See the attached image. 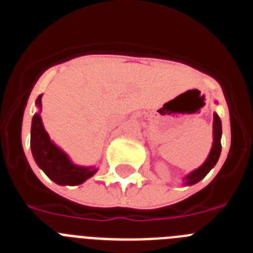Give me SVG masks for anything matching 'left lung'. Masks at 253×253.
Returning <instances> with one entry per match:
<instances>
[{"label":"left lung","mask_w":253,"mask_h":253,"mask_svg":"<svg viewBox=\"0 0 253 253\" xmlns=\"http://www.w3.org/2000/svg\"><path fill=\"white\" fill-rule=\"evenodd\" d=\"M218 104V101H215ZM220 139H222V120L218 116V114L214 113L213 115V144L210 148L209 154H208L207 160L204 161L202 166L195 169L194 171L189 172L184 177V185L185 186H191V185L198 184L199 181H202L205 176L209 173V171L213 169L216 165L222 152V144H220Z\"/></svg>","instance_id":"obj_1"}]
</instances>
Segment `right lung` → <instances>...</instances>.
<instances>
[{"mask_svg": "<svg viewBox=\"0 0 253 253\" xmlns=\"http://www.w3.org/2000/svg\"><path fill=\"white\" fill-rule=\"evenodd\" d=\"M42 97L38 96L35 105L38 111L31 120L30 148L35 163L55 184L60 186H76L84 184L95 175L99 167L76 165L63 149L58 147L49 137L42 120Z\"/></svg>", "mask_w": 253, "mask_h": 253, "instance_id": "obj_1", "label": "right lung"}]
</instances>
